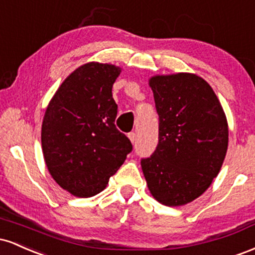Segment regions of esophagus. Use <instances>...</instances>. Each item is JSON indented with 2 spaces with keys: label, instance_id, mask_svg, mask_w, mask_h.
<instances>
[{
  "label": "esophagus",
  "instance_id": "1",
  "mask_svg": "<svg viewBox=\"0 0 255 255\" xmlns=\"http://www.w3.org/2000/svg\"><path fill=\"white\" fill-rule=\"evenodd\" d=\"M128 137H129L131 144H135V142H136V134L134 133V131H130V133H128Z\"/></svg>",
  "mask_w": 255,
  "mask_h": 255
}]
</instances>
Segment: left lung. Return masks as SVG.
Returning <instances> with one entry per match:
<instances>
[{
  "instance_id": "left-lung-1",
  "label": "left lung",
  "mask_w": 255,
  "mask_h": 255,
  "mask_svg": "<svg viewBox=\"0 0 255 255\" xmlns=\"http://www.w3.org/2000/svg\"><path fill=\"white\" fill-rule=\"evenodd\" d=\"M159 116L158 145L141 168L151 194L166 206L200 197L221 170L228 150V122L217 96L191 73L148 81Z\"/></svg>"
}]
</instances>
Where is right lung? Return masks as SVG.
I'll use <instances>...</instances> for the list:
<instances>
[{
	"mask_svg": "<svg viewBox=\"0 0 255 255\" xmlns=\"http://www.w3.org/2000/svg\"><path fill=\"white\" fill-rule=\"evenodd\" d=\"M120 73L114 64H83L61 84L45 110L44 160L58 186L74 197L101 193L133 150L115 126L118 104L111 90Z\"/></svg>",
	"mask_w": 255,
	"mask_h": 255,
	"instance_id": "right-lung-1",
	"label": "right lung"
}]
</instances>
